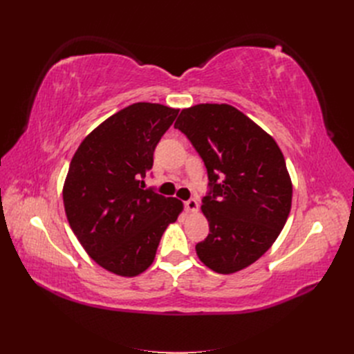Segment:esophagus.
<instances>
[{"label":"esophagus","instance_id":"34e87169","mask_svg":"<svg viewBox=\"0 0 354 354\" xmlns=\"http://www.w3.org/2000/svg\"><path fill=\"white\" fill-rule=\"evenodd\" d=\"M186 209L189 211V212H196L198 211V208H199V203H198V201L196 199H190V201H187L186 203Z\"/></svg>","mask_w":354,"mask_h":354}]
</instances>
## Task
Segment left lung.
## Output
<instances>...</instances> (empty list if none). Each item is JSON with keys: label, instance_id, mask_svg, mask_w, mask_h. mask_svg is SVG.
Masks as SVG:
<instances>
[{"label": "left lung", "instance_id": "obj_1", "mask_svg": "<svg viewBox=\"0 0 354 354\" xmlns=\"http://www.w3.org/2000/svg\"><path fill=\"white\" fill-rule=\"evenodd\" d=\"M185 133L208 171L212 196L201 211L209 224L196 245L199 260L221 274L255 263L279 236L292 203V181L274 138L226 103L181 111Z\"/></svg>", "mask_w": 354, "mask_h": 354}]
</instances>
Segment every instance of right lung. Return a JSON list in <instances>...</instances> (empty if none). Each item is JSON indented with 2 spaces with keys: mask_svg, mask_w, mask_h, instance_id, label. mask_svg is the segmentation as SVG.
I'll return each instance as SVG.
<instances>
[{
  "mask_svg": "<svg viewBox=\"0 0 354 354\" xmlns=\"http://www.w3.org/2000/svg\"><path fill=\"white\" fill-rule=\"evenodd\" d=\"M180 109L134 103L84 138L63 185V205L75 236L108 272L133 277L147 270L165 229L183 202L145 190L160 137Z\"/></svg>",
  "mask_w": 354,
  "mask_h": 354,
  "instance_id": "obj_1",
  "label": "right lung"
}]
</instances>
